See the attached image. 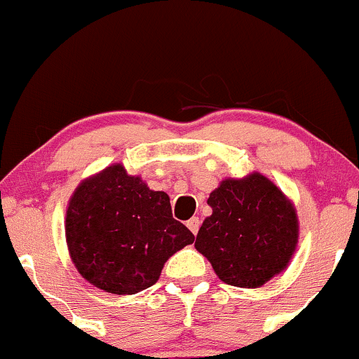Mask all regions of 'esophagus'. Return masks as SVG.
I'll return each mask as SVG.
<instances>
[{"instance_id": "obj_1", "label": "esophagus", "mask_w": 359, "mask_h": 359, "mask_svg": "<svg viewBox=\"0 0 359 359\" xmlns=\"http://www.w3.org/2000/svg\"><path fill=\"white\" fill-rule=\"evenodd\" d=\"M187 226H188V229L191 231V233L196 234V233H198V227H200V219L198 217H191L190 221L187 222Z\"/></svg>"}]
</instances>
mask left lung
<instances>
[{"mask_svg": "<svg viewBox=\"0 0 359 359\" xmlns=\"http://www.w3.org/2000/svg\"><path fill=\"white\" fill-rule=\"evenodd\" d=\"M207 203L212 215L198 229L195 248L222 283L260 287L287 267L298 245V217L271 180L260 172L227 178Z\"/></svg>", "mask_w": 359, "mask_h": 359, "instance_id": "1", "label": "left lung"}]
</instances>
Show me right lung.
<instances>
[{
    "instance_id": "1",
    "label": "right lung",
    "mask_w": 359,
    "mask_h": 359,
    "mask_svg": "<svg viewBox=\"0 0 359 359\" xmlns=\"http://www.w3.org/2000/svg\"><path fill=\"white\" fill-rule=\"evenodd\" d=\"M76 271L92 286L135 294L157 283L168 258L195 241L169 196L113 164L73 191L65 221Z\"/></svg>"
}]
</instances>
